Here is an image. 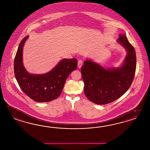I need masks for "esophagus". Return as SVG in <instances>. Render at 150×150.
Segmentation results:
<instances>
[{
	"instance_id": "esophagus-1",
	"label": "esophagus",
	"mask_w": 150,
	"mask_h": 150,
	"mask_svg": "<svg viewBox=\"0 0 150 150\" xmlns=\"http://www.w3.org/2000/svg\"><path fill=\"white\" fill-rule=\"evenodd\" d=\"M82 65H83V61L81 60H79L78 62V67L79 69H81Z\"/></svg>"
}]
</instances>
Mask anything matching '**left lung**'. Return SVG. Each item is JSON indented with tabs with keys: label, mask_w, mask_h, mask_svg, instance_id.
Returning <instances> with one entry per match:
<instances>
[{
	"label": "left lung",
	"mask_w": 150,
	"mask_h": 150,
	"mask_svg": "<svg viewBox=\"0 0 150 150\" xmlns=\"http://www.w3.org/2000/svg\"><path fill=\"white\" fill-rule=\"evenodd\" d=\"M117 42L127 53L120 67L107 69L87 59L81 68L85 95L94 103L106 104L118 99L133 81L137 62L134 48L125 35L120 34Z\"/></svg>",
	"instance_id": "obj_1"
}]
</instances>
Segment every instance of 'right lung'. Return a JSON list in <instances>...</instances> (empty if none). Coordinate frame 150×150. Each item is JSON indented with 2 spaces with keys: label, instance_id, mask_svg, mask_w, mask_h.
<instances>
[{
  "label": "right lung",
  "instance_id": "obj_1",
  "mask_svg": "<svg viewBox=\"0 0 150 150\" xmlns=\"http://www.w3.org/2000/svg\"><path fill=\"white\" fill-rule=\"evenodd\" d=\"M29 36L19 43L14 62L16 79L23 92L31 99L38 102H48L60 95L69 74L77 68L76 59H64L53 69L41 74H31L23 63V49Z\"/></svg>",
  "mask_w": 150,
  "mask_h": 150
}]
</instances>
